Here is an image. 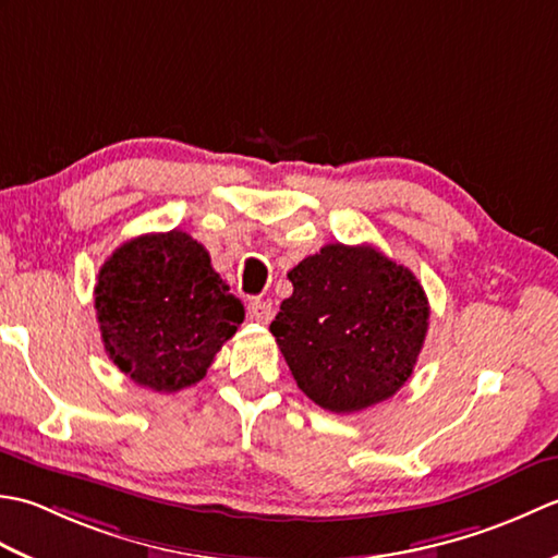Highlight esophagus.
<instances>
[{"mask_svg": "<svg viewBox=\"0 0 558 558\" xmlns=\"http://www.w3.org/2000/svg\"><path fill=\"white\" fill-rule=\"evenodd\" d=\"M248 318L258 324H268L272 318V306L266 300H252L248 302Z\"/></svg>", "mask_w": 558, "mask_h": 558, "instance_id": "1", "label": "esophagus"}]
</instances>
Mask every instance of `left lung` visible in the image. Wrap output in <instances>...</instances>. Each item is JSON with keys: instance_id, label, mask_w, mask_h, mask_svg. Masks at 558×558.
Listing matches in <instances>:
<instances>
[{"instance_id": "obj_1", "label": "left lung", "mask_w": 558, "mask_h": 558, "mask_svg": "<svg viewBox=\"0 0 558 558\" xmlns=\"http://www.w3.org/2000/svg\"><path fill=\"white\" fill-rule=\"evenodd\" d=\"M288 278L270 333L294 381L318 408L350 414L405 386L429 328L414 272L372 244H326Z\"/></svg>"}]
</instances>
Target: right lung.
<instances>
[{"instance_id": "obj_1", "label": "right lung", "mask_w": 558, "mask_h": 558, "mask_svg": "<svg viewBox=\"0 0 558 558\" xmlns=\"http://www.w3.org/2000/svg\"><path fill=\"white\" fill-rule=\"evenodd\" d=\"M105 352L134 384L177 393L206 376L244 322V304L182 230L117 246L96 282Z\"/></svg>"}]
</instances>
